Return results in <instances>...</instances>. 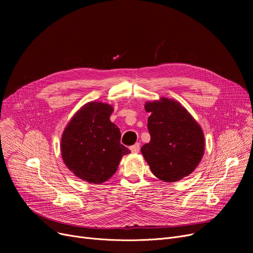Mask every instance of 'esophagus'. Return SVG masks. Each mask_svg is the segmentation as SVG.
<instances>
[{
	"label": "esophagus",
	"instance_id": "1",
	"mask_svg": "<svg viewBox=\"0 0 253 253\" xmlns=\"http://www.w3.org/2000/svg\"><path fill=\"white\" fill-rule=\"evenodd\" d=\"M139 150H140V144H139L138 142H136L135 144L131 145V147H130V151H131L132 153H133V154L138 153V152H139Z\"/></svg>",
	"mask_w": 253,
	"mask_h": 253
}]
</instances>
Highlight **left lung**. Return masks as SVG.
Returning a JSON list of instances; mask_svg holds the SVG:
<instances>
[{
    "label": "left lung",
    "mask_w": 253,
    "mask_h": 253,
    "mask_svg": "<svg viewBox=\"0 0 253 253\" xmlns=\"http://www.w3.org/2000/svg\"><path fill=\"white\" fill-rule=\"evenodd\" d=\"M144 108L151 114L148 119L151 141L140 151L154 175L166 182L188 176L204 154L201 127L177 101L162 98L147 102Z\"/></svg>",
    "instance_id": "8db88e82"
}]
</instances>
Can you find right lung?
Instances as JSON below:
<instances>
[{
	"label": "right lung",
	"instance_id": "1",
	"mask_svg": "<svg viewBox=\"0 0 253 253\" xmlns=\"http://www.w3.org/2000/svg\"><path fill=\"white\" fill-rule=\"evenodd\" d=\"M113 111L105 103H86L73 117L61 137L63 162L76 176L91 183L111 178L121 158L130 153L120 142V129L110 121Z\"/></svg>",
	"mask_w": 253,
	"mask_h": 253
}]
</instances>
